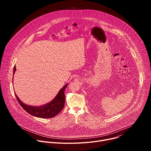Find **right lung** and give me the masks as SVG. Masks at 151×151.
Returning a JSON list of instances; mask_svg holds the SVG:
<instances>
[{
	"mask_svg": "<svg viewBox=\"0 0 151 151\" xmlns=\"http://www.w3.org/2000/svg\"><path fill=\"white\" fill-rule=\"evenodd\" d=\"M16 70L15 66L14 68L13 75ZM68 83L66 84L59 91L55 98L50 103L42 106H32L24 104L15 94V97L21 106L29 114L41 118H50L56 116L63 109L65 103V95L64 91Z\"/></svg>",
	"mask_w": 151,
	"mask_h": 151,
	"instance_id": "add662e5",
	"label": "right lung"
}]
</instances>
